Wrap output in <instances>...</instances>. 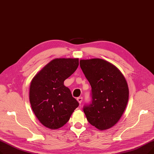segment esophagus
Wrapping results in <instances>:
<instances>
[{"instance_id":"1","label":"esophagus","mask_w":154,"mask_h":154,"mask_svg":"<svg viewBox=\"0 0 154 154\" xmlns=\"http://www.w3.org/2000/svg\"><path fill=\"white\" fill-rule=\"evenodd\" d=\"M82 99H83V98H82V97H77V100L78 102L79 103V104H81L82 103Z\"/></svg>"}]
</instances>
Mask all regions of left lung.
<instances>
[{"mask_svg":"<svg viewBox=\"0 0 154 154\" xmlns=\"http://www.w3.org/2000/svg\"><path fill=\"white\" fill-rule=\"evenodd\" d=\"M91 86V101L83 110L91 125L100 130L111 128L122 117L128 101L126 80L115 66L100 58L80 60Z\"/></svg>","mask_w":154,"mask_h":154,"instance_id":"8db88e82","label":"left lung"}]
</instances>
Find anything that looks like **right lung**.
Returning <instances> with one entry per match:
<instances>
[{"label":"right lung","mask_w":154,"mask_h":154,"mask_svg":"<svg viewBox=\"0 0 154 154\" xmlns=\"http://www.w3.org/2000/svg\"><path fill=\"white\" fill-rule=\"evenodd\" d=\"M78 66V58H56L32 80L29 89L32 109L39 121L48 128H61L79 106L70 90L63 84Z\"/></svg>","instance_id":"right-lung-1"}]
</instances>
